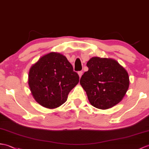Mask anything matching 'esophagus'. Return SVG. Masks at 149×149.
<instances>
[{"instance_id": "1", "label": "esophagus", "mask_w": 149, "mask_h": 149, "mask_svg": "<svg viewBox=\"0 0 149 149\" xmlns=\"http://www.w3.org/2000/svg\"><path fill=\"white\" fill-rule=\"evenodd\" d=\"M82 74H83V72H82V71H80V72H78V74H79V77L81 78V77H82Z\"/></svg>"}]
</instances>
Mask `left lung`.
Listing matches in <instances>:
<instances>
[{
	"label": "left lung",
	"instance_id": "obj_1",
	"mask_svg": "<svg viewBox=\"0 0 149 149\" xmlns=\"http://www.w3.org/2000/svg\"><path fill=\"white\" fill-rule=\"evenodd\" d=\"M80 84L89 103L96 108L106 110L121 101L128 89L127 72L112 58L93 57L87 64Z\"/></svg>",
	"mask_w": 149,
	"mask_h": 149
}]
</instances>
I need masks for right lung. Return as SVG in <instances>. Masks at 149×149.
<instances>
[{
	"instance_id": "1",
	"label": "right lung",
	"mask_w": 149,
	"mask_h": 149,
	"mask_svg": "<svg viewBox=\"0 0 149 149\" xmlns=\"http://www.w3.org/2000/svg\"><path fill=\"white\" fill-rule=\"evenodd\" d=\"M79 77L64 55L51 52L32 65L29 85L33 98L45 108L54 109L67 101Z\"/></svg>"
}]
</instances>
